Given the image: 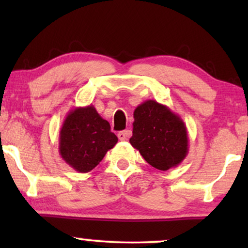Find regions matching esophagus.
<instances>
[{
    "label": "esophagus",
    "instance_id": "34e87169",
    "mask_svg": "<svg viewBox=\"0 0 248 248\" xmlns=\"http://www.w3.org/2000/svg\"><path fill=\"white\" fill-rule=\"evenodd\" d=\"M130 135H131V131L125 130V131H121L120 133L117 134V137L120 139V141H125L127 140V138H130Z\"/></svg>",
    "mask_w": 248,
    "mask_h": 248
}]
</instances>
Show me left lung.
Returning <instances> with one entry per match:
<instances>
[{
	"mask_svg": "<svg viewBox=\"0 0 248 248\" xmlns=\"http://www.w3.org/2000/svg\"><path fill=\"white\" fill-rule=\"evenodd\" d=\"M132 147L144 160L159 170L177 167L188 154L186 125L177 114L155 100L135 108Z\"/></svg>",
	"mask_w": 248,
	"mask_h": 248,
	"instance_id": "left-lung-1",
	"label": "left lung"
}]
</instances>
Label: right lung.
<instances>
[{
	"mask_svg": "<svg viewBox=\"0 0 248 248\" xmlns=\"http://www.w3.org/2000/svg\"><path fill=\"white\" fill-rule=\"evenodd\" d=\"M117 143L110 125L93 105L77 107L67 114L60 131L59 151L70 167L88 172Z\"/></svg>",
	"mask_w": 248,
	"mask_h": 248,
	"instance_id": "add662e5",
	"label": "right lung"
}]
</instances>
